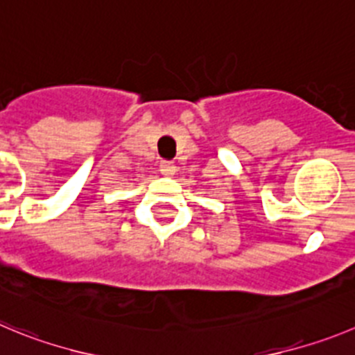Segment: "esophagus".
Instances as JSON below:
<instances>
[{
	"label": "esophagus",
	"instance_id": "esophagus-1",
	"mask_svg": "<svg viewBox=\"0 0 355 355\" xmlns=\"http://www.w3.org/2000/svg\"><path fill=\"white\" fill-rule=\"evenodd\" d=\"M159 170H161V173L164 177H171V175H175V164L171 161H161Z\"/></svg>",
	"mask_w": 355,
	"mask_h": 355
}]
</instances>
